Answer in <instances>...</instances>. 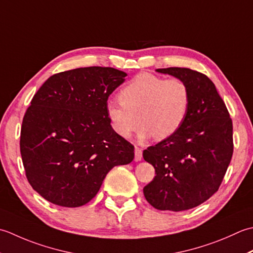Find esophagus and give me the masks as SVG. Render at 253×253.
Returning a JSON list of instances; mask_svg holds the SVG:
<instances>
[{"label": "esophagus", "mask_w": 253, "mask_h": 253, "mask_svg": "<svg viewBox=\"0 0 253 253\" xmlns=\"http://www.w3.org/2000/svg\"><path fill=\"white\" fill-rule=\"evenodd\" d=\"M134 153H135V162H140L142 157H143V153H142V149L140 147L135 146V149H134Z\"/></svg>", "instance_id": "esophagus-1"}]
</instances>
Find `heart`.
Masks as SVG:
<instances>
[{
    "label": "heart",
    "mask_w": 253,
    "mask_h": 253,
    "mask_svg": "<svg viewBox=\"0 0 253 253\" xmlns=\"http://www.w3.org/2000/svg\"><path fill=\"white\" fill-rule=\"evenodd\" d=\"M119 98L121 102L108 101L106 106L112 130L128 138L140 120L141 140L154 135L164 140L173 135L188 116L191 99L184 81L177 77L165 80L147 72L134 76L123 86Z\"/></svg>",
    "instance_id": "heart-1"
}]
</instances>
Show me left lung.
Listing matches in <instances>:
<instances>
[{
	"label": "left lung",
	"instance_id": "8db88e82",
	"mask_svg": "<svg viewBox=\"0 0 253 253\" xmlns=\"http://www.w3.org/2000/svg\"><path fill=\"white\" fill-rule=\"evenodd\" d=\"M156 71L184 81L191 99L181 127L143 152L156 173L143 192L153 208L180 212L202 204L218 190L233 156V122L208 76L185 68Z\"/></svg>",
	"mask_w": 253,
	"mask_h": 253
}]
</instances>
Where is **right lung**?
<instances>
[{
  "label": "right lung",
  "mask_w": 253,
  "mask_h": 253,
  "mask_svg": "<svg viewBox=\"0 0 253 253\" xmlns=\"http://www.w3.org/2000/svg\"><path fill=\"white\" fill-rule=\"evenodd\" d=\"M126 73L89 66L50 76L36 92L20 131L26 177L55 205L79 208L95 198L115 166L130 164L134 146L112 130L107 100Z\"/></svg>",
  "instance_id": "right-lung-1"
}]
</instances>
